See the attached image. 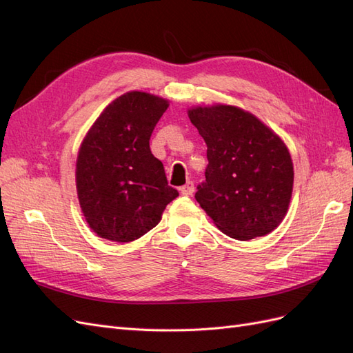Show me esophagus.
<instances>
[{
    "label": "esophagus",
    "mask_w": 353,
    "mask_h": 353,
    "mask_svg": "<svg viewBox=\"0 0 353 353\" xmlns=\"http://www.w3.org/2000/svg\"><path fill=\"white\" fill-rule=\"evenodd\" d=\"M179 191H181V194H184V196H191L194 193V184L191 183V181H188V183L185 184V185H183L179 188Z\"/></svg>",
    "instance_id": "34e87169"
}]
</instances>
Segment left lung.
Wrapping results in <instances>:
<instances>
[{
	"label": "left lung",
	"mask_w": 353,
	"mask_h": 353,
	"mask_svg": "<svg viewBox=\"0 0 353 353\" xmlns=\"http://www.w3.org/2000/svg\"><path fill=\"white\" fill-rule=\"evenodd\" d=\"M208 145L206 179L196 200L228 237L252 240L284 219L293 191V163L281 138L234 105L188 110Z\"/></svg>",
	"instance_id": "8db88e82"
}]
</instances>
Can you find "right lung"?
Returning <instances> with one entry per match:
<instances>
[{"label":"right lung","instance_id":"add662e5","mask_svg":"<svg viewBox=\"0 0 353 353\" xmlns=\"http://www.w3.org/2000/svg\"><path fill=\"white\" fill-rule=\"evenodd\" d=\"M168 105L152 94L126 92L104 109L85 137L77 188L83 216L97 236L117 243L140 239L178 196L150 150L152 132Z\"/></svg>","mask_w":353,"mask_h":353}]
</instances>
